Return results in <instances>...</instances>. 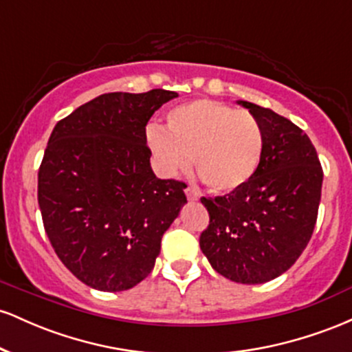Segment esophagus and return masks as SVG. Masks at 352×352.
<instances>
[{
	"mask_svg": "<svg viewBox=\"0 0 352 352\" xmlns=\"http://www.w3.org/2000/svg\"><path fill=\"white\" fill-rule=\"evenodd\" d=\"M185 195H187V199L190 200V201H197L200 199V195H199V192H197L195 188H185Z\"/></svg>",
	"mask_w": 352,
	"mask_h": 352,
	"instance_id": "34e87169",
	"label": "esophagus"
}]
</instances>
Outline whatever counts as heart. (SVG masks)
I'll return each mask as SVG.
<instances>
[{
  "mask_svg": "<svg viewBox=\"0 0 352 352\" xmlns=\"http://www.w3.org/2000/svg\"><path fill=\"white\" fill-rule=\"evenodd\" d=\"M147 145L159 170L167 177L193 165L217 193L243 188L256 175L265 153L263 125L248 111L199 99L173 107L165 129L148 125Z\"/></svg>",
  "mask_w": 352,
  "mask_h": 352,
  "instance_id": "1",
  "label": "heart"
}]
</instances>
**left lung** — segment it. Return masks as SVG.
<instances>
[{
  "instance_id": "8db88e82",
  "label": "left lung",
  "mask_w": 352,
  "mask_h": 352,
  "mask_svg": "<svg viewBox=\"0 0 352 352\" xmlns=\"http://www.w3.org/2000/svg\"><path fill=\"white\" fill-rule=\"evenodd\" d=\"M263 125L256 175L236 192L201 199L210 213L200 248L221 276L243 285L272 281L308 245L321 200L322 168L309 137L272 109L236 100Z\"/></svg>"
}]
</instances>
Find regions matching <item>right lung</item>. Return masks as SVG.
Returning <instances> with one entry per match:
<instances>
[{"instance_id":"obj_1","label":"right lung","mask_w":352,"mask_h":352,"mask_svg":"<svg viewBox=\"0 0 352 352\" xmlns=\"http://www.w3.org/2000/svg\"><path fill=\"white\" fill-rule=\"evenodd\" d=\"M179 98L152 89L111 92L56 124L38 173L44 230L59 260L99 292H125L148 276L164 233L187 204V185L151 167L145 125Z\"/></svg>"}]
</instances>
